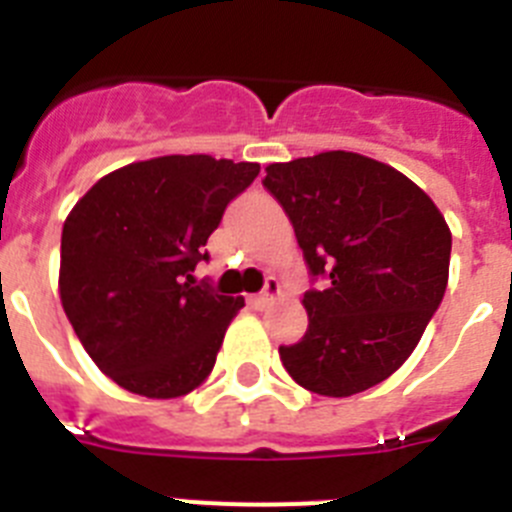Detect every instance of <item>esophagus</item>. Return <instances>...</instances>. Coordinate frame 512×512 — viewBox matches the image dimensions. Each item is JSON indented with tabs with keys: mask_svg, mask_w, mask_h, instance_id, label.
I'll return each instance as SVG.
<instances>
[{
	"mask_svg": "<svg viewBox=\"0 0 512 512\" xmlns=\"http://www.w3.org/2000/svg\"><path fill=\"white\" fill-rule=\"evenodd\" d=\"M279 295H282V284H279V279L269 277V279H266L264 292L256 297V302H259V307H266V305H271L274 300H279Z\"/></svg>",
	"mask_w": 512,
	"mask_h": 512,
	"instance_id": "1",
	"label": "esophagus"
}]
</instances>
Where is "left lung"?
I'll return each mask as SVG.
<instances>
[{"mask_svg": "<svg viewBox=\"0 0 512 512\" xmlns=\"http://www.w3.org/2000/svg\"><path fill=\"white\" fill-rule=\"evenodd\" d=\"M264 187L295 228L312 277L307 333L279 346L300 387L325 397L364 392L418 346L449 284L451 230L408 176L351 151L266 166Z\"/></svg>", "mask_w": 512, "mask_h": 512, "instance_id": "left-lung-1", "label": "left lung"}]
</instances>
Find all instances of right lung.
<instances>
[{
  "label": "right lung",
  "mask_w": 512,
  "mask_h": 512,
  "mask_svg": "<svg viewBox=\"0 0 512 512\" xmlns=\"http://www.w3.org/2000/svg\"><path fill=\"white\" fill-rule=\"evenodd\" d=\"M259 164L158 156L102 176L61 233V305L99 372L153 400L210 377L243 297L194 282L205 243Z\"/></svg>",
  "instance_id": "obj_1"
}]
</instances>
